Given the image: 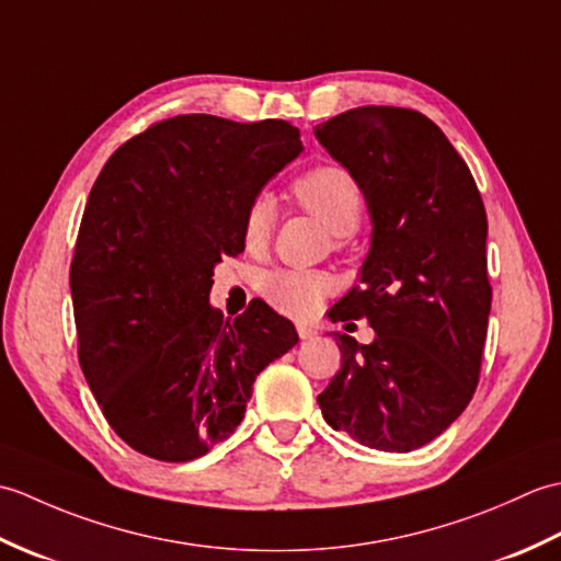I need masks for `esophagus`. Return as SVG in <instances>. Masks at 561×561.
Returning a JSON list of instances; mask_svg holds the SVG:
<instances>
[{
	"instance_id": "esophagus-1",
	"label": "esophagus",
	"mask_w": 561,
	"mask_h": 561,
	"mask_svg": "<svg viewBox=\"0 0 561 561\" xmlns=\"http://www.w3.org/2000/svg\"><path fill=\"white\" fill-rule=\"evenodd\" d=\"M296 332H299L301 340H313L318 335V330L313 325H306V323H299L296 325Z\"/></svg>"
}]
</instances>
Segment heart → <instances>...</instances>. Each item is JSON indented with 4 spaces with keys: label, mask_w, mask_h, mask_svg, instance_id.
Masks as SVG:
<instances>
[{
    "label": "heart",
    "mask_w": 561,
    "mask_h": 561,
    "mask_svg": "<svg viewBox=\"0 0 561 561\" xmlns=\"http://www.w3.org/2000/svg\"><path fill=\"white\" fill-rule=\"evenodd\" d=\"M291 193L306 211L316 214L335 236H350L359 229L366 195L362 183L342 165H313L296 178ZM274 221H277V205L272 195L257 193L248 202L243 214L241 236L245 250L250 253L265 250L274 231ZM332 289H335V279L328 272L318 270H272L260 279L262 299L294 318L313 316Z\"/></svg>",
    "instance_id": "1"
}]
</instances>
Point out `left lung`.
<instances>
[{"mask_svg":"<svg viewBox=\"0 0 561 561\" xmlns=\"http://www.w3.org/2000/svg\"><path fill=\"white\" fill-rule=\"evenodd\" d=\"M316 137L362 183L374 219L362 284L330 316L376 330L371 344L335 332L342 368L318 404L362 446L408 453L444 434L480 383L492 308L484 202L420 111L362 105Z\"/></svg>","mask_w":561,"mask_h":561,"instance_id":"1","label":"left lung"}]
</instances>
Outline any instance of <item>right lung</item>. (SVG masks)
<instances>
[{
    "instance_id": "right-lung-1",
    "label": "right lung",
    "mask_w": 561,
    "mask_h": 561,
    "mask_svg": "<svg viewBox=\"0 0 561 561\" xmlns=\"http://www.w3.org/2000/svg\"><path fill=\"white\" fill-rule=\"evenodd\" d=\"M301 153L287 121L175 115L103 165L69 267L79 366L113 432L187 462L243 422L257 374L299 335L267 304L211 311V270L243 253V214Z\"/></svg>"
}]
</instances>
